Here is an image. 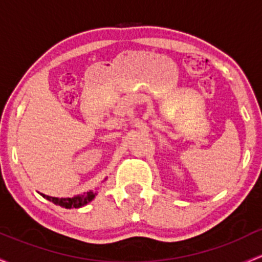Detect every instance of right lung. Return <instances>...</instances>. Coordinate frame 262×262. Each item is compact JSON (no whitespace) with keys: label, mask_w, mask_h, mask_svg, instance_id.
<instances>
[{"label":"right lung","mask_w":262,"mask_h":262,"mask_svg":"<svg viewBox=\"0 0 262 262\" xmlns=\"http://www.w3.org/2000/svg\"><path fill=\"white\" fill-rule=\"evenodd\" d=\"M43 198L49 200L50 202L55 203L57 206H61V207L65 208H79L81 206H85L86 203H89L93 198L95 197L94 192H86L82 196H76L73 198H57V197H50V196H45V194H41Z\"/></svg>","instance_id":"right-lung-1"}]
</instances>
